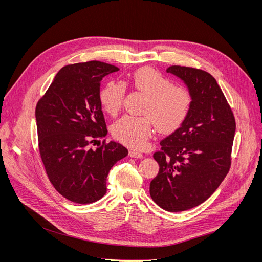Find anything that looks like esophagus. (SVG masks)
<instances>
[{"instance_id":"obj_1","label":"esophagus","mask_w":262,"mask_h":262,"mask_svg":"<svg viewBox=\"0 0 262 262\" xmlns=\"http://www.w3.org/2000/svg\"><path fill=\"white\" fill-rule=\"evenodd\" d=\"M129 157H133V158H142V154L140 152H138V150H129Z\"/></svg>"}]
</instances>
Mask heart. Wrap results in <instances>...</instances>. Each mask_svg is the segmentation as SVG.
I'll return each mask as SVG.
<instances>
[{
    "label": "heart",
    "mask_w": 262,
    "mask_h": 262,
    "mask_svg": "<svg viewBox=\"0 0 262 262\" xmlns=\"http://www.w3.org/2000/svg\"><path fill=\"white\" fill-rule=\"evenodd\" d=\"M133 87L145 98L142 109L144 117L124 116L114 123L112 133L121 143L133 148L145 146L154 124L160 132H172L187 119L193 98L182 85H173L171 79L153 68L143 67L130 76ZM125 87L119 81H109L99 94L104 112L115 116L121 108Z\"/></svg>",
    "instance_id": "obj_1"
}]
</instances>
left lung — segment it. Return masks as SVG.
<instances>
[{
  "mask_svg": "<svg viewBox=\"0 0 262 262\" xmlns=\"http://www.w3.org/2000/svg\"><path fill=\"white\" fill-rule=\"evenodd\" d=\"M193 102L187 119L160 141L154 153L159 172L149 184V194L162 209L178 212L207 200L230 168L236 132L235 117L214 77L200 69L171 66Z\"/></svg>",
  "mask_w": 262,
  "mask_h": 262,
  "instance_id": "obj_1",
  "label": "left lung"
}]
</instances>
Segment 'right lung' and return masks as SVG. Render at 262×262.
<instances>
[{"label": "right lung", "mask_w": 262, "mask_h": 262, "mask_svg": "<svg viewBox=\"0 0 262 262\" xmlns=\"http://www.w3.org/2000/svg\"><path fill=\"white\" fill-rule=\"evenodd\" d=\"M119 68L101 61L60 69L36 106L41 159L54 188L67 200L90 204L106 193V178L114 164L126 157L122 144H89L107 135L100 104L101 80Z\"/></svg>", "instance_id": "add662e5"}]
</instances>
